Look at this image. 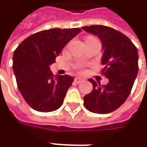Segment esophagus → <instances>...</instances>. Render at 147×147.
Instances as JSON below:
<instances>
[{"label": "esophagus", "mask_w": 147, "mask_h": 147, "mask_svg": "<svg viewBox=\"0 0 147 147\" xmlns=\"http://www.w3.org/2000/svg\"><path fill=\"white\" fill-rule=\"evenodd\" d=\"M84 81V79L82 78H78V77H77L74 78V82H76V83H81L82 82Z\"/></svg>", "instance_id": "obj_1"}]
</instances>
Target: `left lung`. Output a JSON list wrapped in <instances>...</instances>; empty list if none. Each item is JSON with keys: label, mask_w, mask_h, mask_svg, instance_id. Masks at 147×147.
I'll return each mask as SVG.
<instances>
[{"label": "left lung", "mask_w": 147, "mask_h": 147, "mask_svg": "<svg viewBox=\"0 0 147 147\" xmlns=\"http://www.w3.org/2000/svg\"><path fill=\"white\" fill-rule=\"evenodd\" d=\"M82 29L92 33L102 44V74L108 78L106 85L89 79L93 89L84 96V106L92 113L108 114L124 103L138 73V52L130 39L110 27L91 25Z\"/></svg>", "instance_id": "obj_1"}]
</instances>
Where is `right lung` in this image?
Returning <instances> with one entry per match:
<instances>
[{"instance_id":"right-lung-1","label":"right lung","mask_w":147,"mask_h":147,"mask_svg":"<svg viewBox=\"0 0 147 147\" xmlns=\"http://www.w3.org/2000/svg\"><path fill=\"white\" fill-rule=\"evenodd\" d=\"M82 31L51 28L27 37L14 51L13 70L20 93L32 109L51 112L59 109L74 82L69 75L54 76L50 66L65 45Z\"/></svg>"}]
</instances>
